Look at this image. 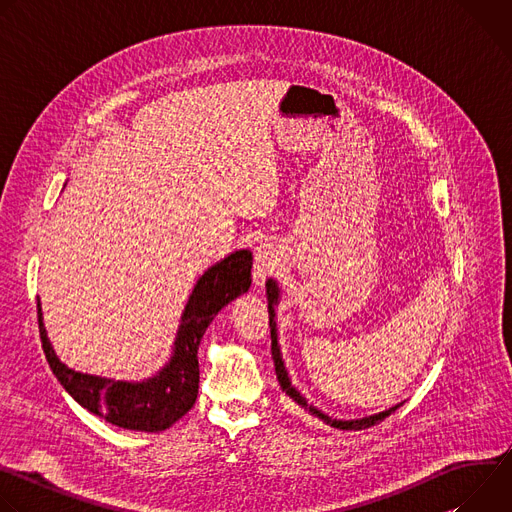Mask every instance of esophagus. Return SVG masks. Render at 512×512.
<instances>
[{
  "instance_id": "esophagus-1",
  "label": "esophagus",
  "mask_w": 512,
  "mask_h": 512,
  "mask_svg": "<svg viewBox=\"0 0 512 512\" xmlns=\"http://www.w3.org/2000/svg\"><path fill=\"white\" fill-rule=\"evenodd\" d=\"M277 263H279V259H277L275 249L267 243H261L255 249V259H253V279H255V283L261 285L265 281V277H269L275 271Z\"/></svg>"
}]
</instances>
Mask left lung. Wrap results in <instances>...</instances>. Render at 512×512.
I'll return each instance as SVG.
<instances>
[{
  "instance_id": "left-lung-1",
  "label": "left lung",
  "mask_w": 512,
  "mask_h": 512,
  "mask_svg": "<svg viewBox=\"0 0 512 512\" xmlns=\"http://www.w3.org/2000/svg\"><path fill=\"white\" fill-rule=\"evenodd\" d=\"M277 298H279V291H277V285H275V281H267V300H269V314H271V318H269V326H271V354H273V362H275V375H277V381H279V385H281V389L285 391V395H289V399L294 401V403H298L306 413H310L312 417H318V419H322L324 423H328V425H332V427H338V429H367V427H373V425H377V423H381L385 417H389L391 413H395V409L397 407H393V409H389V411H385V413H379V415H371V417H364V419H352V421H340V419H330L328 415H324V413H320L316 407H312V405H308L306 403V399L291 387V383H289V379H287V373H285V367H283V362H281V356H279V348H277V338H275V324H273V304H277Z\"/></svg>"
}]
</instances>
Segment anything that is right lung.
<instances>
[{"mask_svg":"<svg viewBox=\"0 0 512 512\" xmlns=\"http://www.w3.org/2000/svg\"><path fill=\"white\" fill-rule=\"evenodd\" d=\"M253 255L237 251L212 265L196 283L188 300L176 350L168 367L145 383H123L70 371L56 358L38 304L40 340L52 373L66 393L105 421L135 431H162L190 411L198 397V344L225 304L251 285Z\"/></svg>","mask_w":512,"mask_h":512,"instance_id":"right-lung-1","label":"right lung"}]
</instances>
